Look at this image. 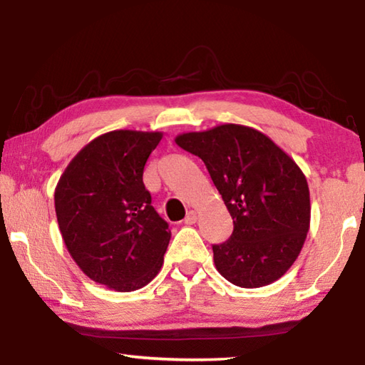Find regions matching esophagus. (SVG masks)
Masks as SVG:
<instances>
[{
	"label": "esophagus",
	"mask_w": 365,
	"mask_h": 365,
	"mask_svg": "<svg viewBox=\"0 0 365 365\" xmlns=\"http://www.w3.org/2000/svg\"><path fill=\"white\" fill-rule=\"evenodd\" d=\"M196 219H197V214H196L195 211H190V212L187 214V217H185V224H187V225H193L195 222H196Z\"/></svg>",
	"instance_id": "esophagus-1"
}]
</instances>
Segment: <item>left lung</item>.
Segmentation results:
<instances>
[{
	"label": "left lung",
	"mask_w": 365,
	"mask_h": 365,
	"mask_svg": "<svg viewBox=\"0 0 365 365\" xmlns=\"http://www.w3.org/2000/svg\"><path fill=\"white\" fill-rule=\"evenodd\" d=\"M201 158L233 219L232 237L214 245L219 274L242 288L279 280L306 242L311 200L306 175L256 128L224 123L175 138Z\"/></svg>",
	"instance_id": "1"
}]
</instances>
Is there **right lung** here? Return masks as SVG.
<instances>
[{"label": "right lung", "instance_id": "obj_1", "mask_svg": "<svg viewBox=\"0 0 365 365\" xmlns=\"http://www.w3.org/2000/svg\"><path fill=\"white\" fill-rule=\"evenodd\" d=\"M160 132L114 130L77 153L54 190L61 235L86 277L115 292L148 285L163 267L169 224L151 206L145 164Z\"/></svg>", "mask_w": 365, "mask_h": 365}]
</instances>
